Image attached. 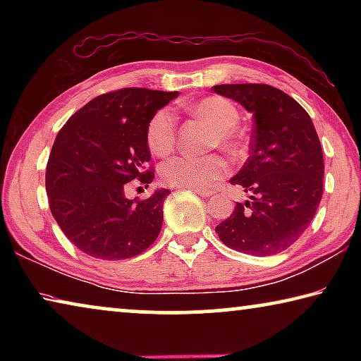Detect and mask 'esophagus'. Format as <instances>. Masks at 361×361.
Here are the masks:
<instances>
[{
    "label": "esophagus",
    "mask_w": 361,
    "mask_h": 361,
    "mask_svg": "<svg viewBox=\"0 0 361 361\" xmlns=\"http://www.w3.org/2000/svg\"><path fill=\"white\" fill-rule=\"evenodd\" d=\"M194 191L202 195V197H210V195H213L212 189H194Z\"/></svg>",
    "instance_id": "esophagus-1"
}]
</instances>
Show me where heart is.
I'll use <instances>...</instances> for the list:
<instances>
[{"label":"heart","mask_w":361,"mask_h":361,"mask_svg":"<svg viewBox=\"0 0 361 361\" xmlns=\"http://www.w3.org/2000/svg\"><path fill=\"white\" fill-rule=\"evenodd\" d=\"M195 118L207 122L213 133L210 148H219L229 156H239L245 148V135L237 129L240 113L229 100L212 95L188 108ZM146 142L152 154L164 157L172 152L176 143V114L172 108H162L152 114L146 127ZM228 166L218 156H175L162 164L161 178L170 186L200 189L223 178Z\"/></svg>","instance_id":"heart-1"}]
</instances>
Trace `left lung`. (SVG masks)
<instances>
[{"label":"left lung","instance_id":"obj_1","mask_svg":"<svg viewBox=\"0 0 361 361\" xmlns=\"http://www.w3.org/2000/svg\"><path fill=\"white\" fill-rule=\"evenodd\" d=\"M216 94L253 113L252 156L232 176L250 194L216 226L219 239L237 252L271 256L293 245L315 216L323 194V151L307 111L267 84L213 85Z\"/></svg>","mask_w":361,"mask_h":361}]
</instances>
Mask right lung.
Returning a JSON list of instances; mask_svg holds the SVG:
<instances>
[{"label":"right lung","instance_id":"right-lung-1","mask_svg":"<svg viewBox=\"0 0 361 361\" xmlns=\"http://www.w3.org/2000/svg\"><path fill=\"white\" fill-rule=\"evenodd\" d=\"M178 92L124 87L84 105L57 133L46 167L49 207L85 255L119 261L143 253L162 228L169 189L126 197V183L154 178L146 127Z\"/></svg>","mask_w":361,"mask_h":361}]
</instances>
